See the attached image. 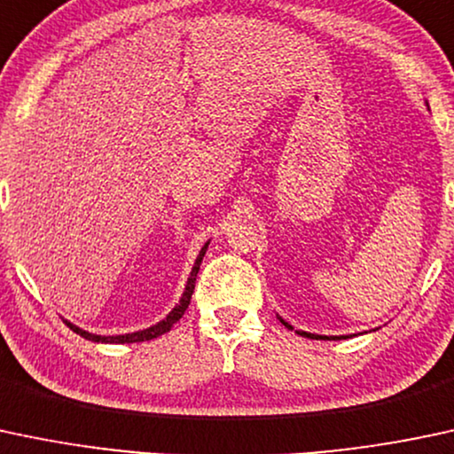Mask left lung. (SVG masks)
I'll return each mask as SVG.
<instances>
[{"instance_id":"8db88e82","label":"left lung","mask_w":454,"mask_h":454,"mask_svg":"<svg viewBox=\"0 0 454 454\" xmlns=\"http://www.w3.org/2000/svg\"><path fill=\"white\" fill-rule=\"evenodd\" d=\"M278 319H281V317H278ZM281 324L285 325V328L294 330V328H292V325H289L287 322H285V319H281ZM295 333H298V334H302V337H310V339H325V337H319V334H309V333H300V330H295Z\"/></svg>"}]
</instances>
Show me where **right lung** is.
<instances>
[{
	"mask_svg": "<svg viewBox=\"0 0 454 454\" xmlns=\"http://www.w3.org/2000/svg\"><path fill=\"white\" fill-rule=\"evenodd\" d=\"M207 244H210V242H206V244H203V248H201L200 257H197L195 266H192L191 278H188V283H186V289H184V294H182V300H180V304H177V307L173 309L171 313L167 315L165 319H162V322H159V324H156V325H152V328L139 330V333H132V334H117V337H100V334H91V333H85V330L76 328V325H73V324H70V322H66V325H68V328L73 330V333L81 334V337H83V339H88V340H94V343H139V340H150V339H156V337H160V334L169 333V330L173 328V324H176V322H180V317H182V315H184V310L188 309V304H191V295H192V292H195L197 272H200L201 259H203V254H206V251H207Z\"/></svg>",
	"mask_w": 454,
	"mask_h": 454,
	"instance_id": "obj_1",
	"label": "right lung"
}]
</instances>
